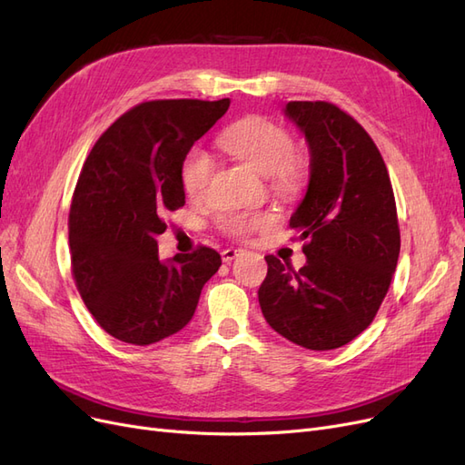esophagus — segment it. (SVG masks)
Segmentation results:
<instances>
[{
    "mask_svg": "<svg viewBox=\"0 0 465 465\" xmlns=\"http://www.w3.org/2000/svg\"><path fill=\"white\" fill-rule=\"evenodd\" d=\"M241 252H242V250H238V248H227V250H223V252H221V260H223L224 263H231L236 256H241Z\"/></svg>",
    "mask_w": 465,
    "mask_h": 465,
    "instance_id": "34e87169",
    "label": "esophagus"
}]
</instances>
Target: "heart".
Instances as JSON below:
<instances>
[{
    "label": "heart",
    "instance_id": "b5f03b06",
    "mask_svg": "<svg viewBox=\"0 0 465 465\" xmlns=\"http://www.w3.org/2000/svg\"><path fill=\"white\" fill-rule=\"evenodd\" d=\"M217 145L231 154L232 159L241 161L263 176H270L273 188L281 192H292L301 186L304 176L302 161L292 154V137L281 125L250 116L238 120L224 128L219 137ZM211 171H213V161L209 154L193 147L182 164V186L192 198L203 195ZM273 221L270 213H229L221 219L223 229L231 234H246L250 231H258L267 227Z\"/></svg>",
    "mask_w": 465,
    "mask_h": 465
}]
</instances>
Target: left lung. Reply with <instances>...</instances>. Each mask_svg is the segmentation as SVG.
I'll use <instances>...</instances> for the list:
<instances>
[{"instance_id":"left-lung-1","label":"left lung","mask_w":465,"mask_h":465,"mask_svg":"<svg viewBox=\"0 0 465 465\" xmlns=\"http://www.w3.org/2000/svg\"><path fill=\"white\" fill-rule=\"evenodd\" d=\"M285 116L311 151V174L289 227L306 241V263L291 270L265 256L258 291L265 322L312 351L353 341L382 304L400 258V227L382 154L343 110L287 103Z\"/></svg>"}]
</instances>
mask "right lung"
Segmentation results:
<instances>
[{"label":"right lung","instance_id":"right-lung-1","mask_svg":"<svg viewBox=\"0 0 465 465\" xmlns=\"http://www.w3.org/2000/svg\"><path fill=\"white\" fill-rule=\"evenodd\" d=\"M231 101H151L125 112L94 143L69 209L75 285L101 328L151 345L192 320L221 265L215 250L161 260L163 215L186 203V154Z\"/></svg>","mask_w":465,"mask_h":465}]
</instances>
